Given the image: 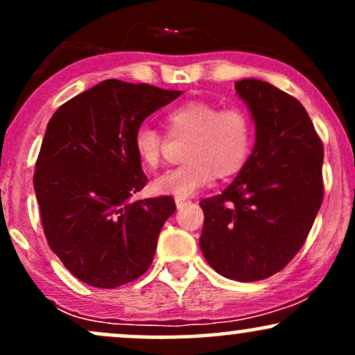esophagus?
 Wrapping results in <instances>:
<instances>
[{"mask_svg": "<svg viewBox=\"0 0 355 355\" xmlns=\"http://www.w3.org/2000/svg\"><path fill=\"white\" fill-rule=\"evenodd\" d=\"M175 203H177L178 209H183L185 205H189L190 203V198H185V197H177L175 198Z\"/></svg>", "mask_w": 355, "mask_h": 355, "instance_id": "34e87169", "label": "esophagus"}]
</instances>
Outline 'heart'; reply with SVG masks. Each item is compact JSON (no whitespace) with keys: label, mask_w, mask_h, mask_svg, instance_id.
Listing matches in <instances>:
<instances>
[{"label":"heart","mask_w":355,"mask_h":355,"mask_svg":"<svg viewBox=\"0 0 355 355\" xmlns=\"http://www.w3.org/2000/svg\"><path fill=\"white\" fill-rule=\"evenodd\" d=\"M168 135L187 138L185 164L155 178L153 190L162 195L189 197L215 178H229L245 165L254 145L255 126L242 107L222 108L209 101H185L165 115ZM165 137L150 125H140L133 135V150L145 168H157Z\"/></svg>","instance_id":"b5f03b06"}]
</instances>
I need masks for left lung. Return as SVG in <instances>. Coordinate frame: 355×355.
<instances>
[{"instance_id": "8db88e82", "label": "left lung", "mask_w": 355, "mask_h": 355, "mask_svg": "<svg viewBox=\"0 0 355 355\" xmlns=\"http://www.w3.org/2000/svg\"><path fill=\"white\" fill-rule=\"evenodd\" d=\"M235 89L255 121V145L237 178L200 202V248L220 275L255 282L304 245L324 198V146L294 96L255 78Z\"/></svg>"}]
</instances>
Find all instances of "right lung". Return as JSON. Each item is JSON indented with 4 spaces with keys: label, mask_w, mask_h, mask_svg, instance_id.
Masks as SVG:
<instances>
[{
    "label": "right lung",
    "mask_w": 355,
    "mask_h": 355,
    "mask_svg": "<svg viewBox=\"0 0 355 355\" xmlns=\"http://www.w3.org/2000/svg\"><path fill=\"white\" fill-rule=\"evenodd\" d=\"M180 95L105 80L48 121L33 175L36 200L48 245L81 282L115 288L148 270L177 205L168 195L130 200L146 185L133 135Z\"/></svg>",
    "instance_id": "1"
}]
</instances>
